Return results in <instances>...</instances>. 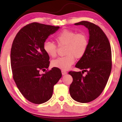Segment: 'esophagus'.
I'll use <instances>...</instances> for the list:
<instances>
[{
	"label": "esophagus",
	"instance_id": "1",
	"mask_svg": "<svg viewBox=\"0 0 122 122\" xmlns=\"http://www.w3.org/2000/svg\"><path fill=\"white\" fill-rule=\"evenodd\" d=\"M61 72H62V75H66V73H67V72H66V71H64V70L61 71Z\"/></svg>",
	"mask_w": 122,
	"mask_h": 122
}]
</instances>
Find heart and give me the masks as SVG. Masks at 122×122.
I'll return each instance as SVG.
<instances>
[{"mask_svg":"<svg viewBox=\"0 0 122 122\" xmlns=\"http://www.w3.org/2000/svg\"><path fill=\"white\" fill-rule=\"evenodd\" d=\"M55 40L59 46H66V56L53 60L51 65L63 70L68 69L74 64L75 57L81 58L87 49L88 38L83 33H76L73 30L64 29L57 35ZM43 50L51 57H56L57 55V46L51 41L44 43Z\"/></svg>","mask_w":122,"mask_h":122,"instance_id":"obj_1","label":"heart"}]
</instances>
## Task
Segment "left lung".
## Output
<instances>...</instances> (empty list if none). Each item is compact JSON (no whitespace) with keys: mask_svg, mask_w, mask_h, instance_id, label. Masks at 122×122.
Returning a JSON list of instances; mask_svg holds the SVG:
<instances>
[{"mask_svg":"<svg viewBox=\"0 0 122 122\" xmlns=\"http://www.w3.org/2000/svg\"><path fill=\"white\" fill-rule=\"evenodd\" d=\"M75 25L86 27L89 39L85 55L75 65L83 71L68 73L73 78L69 93L76 101L89 102L101 94L109 79L112 69L111 45L106 35L96 24L83 21ZM85 71L87 72L86 76Z\"/></svg>","mask_w":122,"mask_h":122,"instance_id":"left-lung-1","label":"left lung"}]
</instances>
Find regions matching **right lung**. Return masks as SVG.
I'll use <instances>...</instances> for the list:
<instances>
[{"label": "right lung", "instance_id": "obj_1", "mask_svg": "<svg viewBox=\"0 0 122 122\" xmlns=\"http://www.w3.org/2000/svg\"><path fill=\"white\" fill-rule=\"evenodd\" d=\"M59 28L33 22L20 29L13 41L10 54L13 79L22 96L34 104L50 100L54 86L62 76L61 70L56 67L40 73L50 64V57L43 50L44 43Z\"/></svg>", "mask_w": 122, "mask_h": 122}]
</instances>
